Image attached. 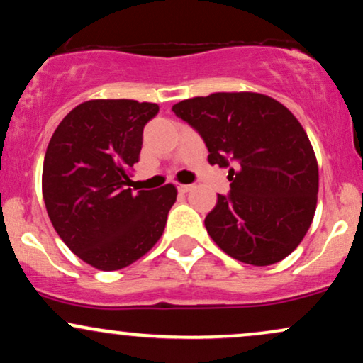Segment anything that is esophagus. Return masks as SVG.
I'll return each instance as SVG.
<instances>
[{
	"label": "esophagus",
	"mask_w": 363,
	"mask_h": 363,
	"mask_svg": "<svg viewBox=\"0 0 363 363\" xmlns=\"http://www.w3.org/2000/svg\"><path fill=\"white\" fill-rule=\"evenodd\" d=\"M177 189H179V193H189L191 189H194V184H179L177 186Z\"/></svg>",
	"instance_id": "1"
}]
</instances>
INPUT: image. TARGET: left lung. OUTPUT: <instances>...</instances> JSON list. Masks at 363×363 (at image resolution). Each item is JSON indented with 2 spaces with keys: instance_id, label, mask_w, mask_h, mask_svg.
<instances>
[{
  "instance_id": "8db88e82",
  "label": "left lung",
  "mask_w": 363,
  "mask_h": 363,
  "mask_svg": "<svg viewBox=\"0 0 363 363\" xmlns=\"http://www.w3.org/2000/svg\"><path fill=\"white\" fill-rule=\"evenodd\" d=\"M205 140L208 162L230 167V194L205 218L213 242L245 264L269 266L297 249L318 205L319 169L306 129L257 91H216L172 107Z\"/></svg>"
}]
</instances>
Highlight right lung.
<instances>
[{"mask_svg":"<svg viewBox=\"0 0 363 363\" xmlns=\"http://www.w3.org/2000/svg\"><path fill=\"white\" fill-rule=\"evenodd\" d=\"M158 106L129 99H94L66 114L49 141L43 196L62 242L102 272L126 268L158 242L177 189H129L143 128Z\"/></svg>","mask_w":363,"mask_h":363,"instance_id":"right-lung-1","label":"right lung"}]
</instances>
